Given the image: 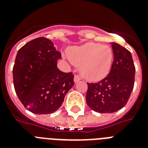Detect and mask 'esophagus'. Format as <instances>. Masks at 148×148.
<instances>
[{
    "instance_id": "34e87169",
    "label": "esophagus",
    "mask_w": 148,
    "mask_h": 148,
    "mask_svg": "<svg viewBox=\"0 0 148 148\" xmlns=\"http://www.w3.org/2000/svg\"><path fill=\"white\" fill-rule=\"evenodd\" d=\"M79 80H80V78H79V76H78V75H75V76H74V82H75V83H78Z\"/></svg>"
}]
</instances>
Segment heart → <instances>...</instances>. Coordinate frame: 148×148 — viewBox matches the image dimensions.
<instances>
[{"instance_id":"b5f03b06","label":"heart","mask_w":148,"mask_h":148,"mask_svg":"<svg viewBox=\"0 0 148 148\" xmlns=\"http://www.w3.org/2000/svg\"><path fill=\"white\" fill-rule=\"evenodd\" d=\"M67 54L70 62L79 67L82 76L89 81L105 78L111 71L114 57L111 47L96 43L70 47Z\"/></svg>"}]
</instances>
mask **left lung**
Segmentation results:
<instances>
[{"label": "left lung", "mask_w": 148, "mask_h": 148, "mask_svg": "<svg viewBox=\"0 0 148 148\" xmlns=\"http://www.w3.org/2000/svg\"><path fill=\"white\" fill-rule=\"evenodd\" d=\"M111 44L114 60L109 74L98 83H87L86 103L99 113H112L123 108L134 86L136 70L132 54L119 44Z\"/></svg>", "instance_id": "obj_1"}]
</instances>
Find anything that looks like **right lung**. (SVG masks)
Returning <instances> with one entry per match:
<instances>
[{
  "instance_id": "right-lung-1",
  "label": "right lung",
  "mask_w": 148,
  "mask_h": 148,
  "mask_svg": "<svg viewBox=\"0 0 148 148\" xmlns=\"http://www.w3.org/2000/svg\"><path fill=\"white\" fill-rule=\"evenodd\" d=\"M61 53L51 40L39 37L18 50L14 67L15 92L26 109L34 114L56 112L74 85L72 73H63L57 67Z\"/></svg>"
}]
</instances>
